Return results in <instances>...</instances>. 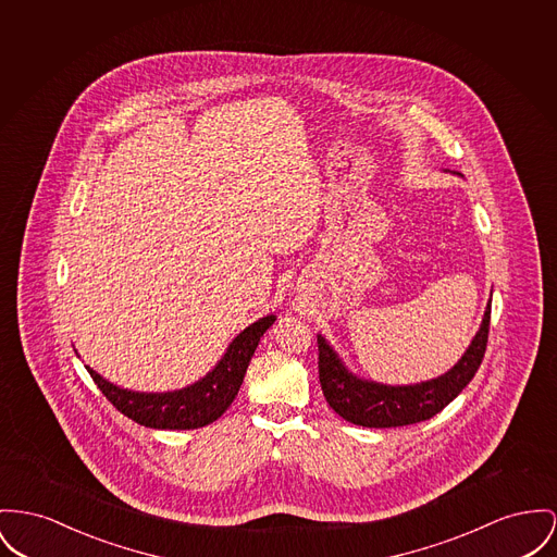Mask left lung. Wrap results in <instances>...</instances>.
<instances>
[{"label":"left lung","mask_w":557,"mask_h":557,"mask_svg":"<svg viewBox=\"0 0 557 557\" xmlns=\"http://www.w3.org/2000/svg\"><path fill=\"white\" fill-rule=\"evenodd\" d=\"M487 332L490 304L483 312L480 332L451 370L445 371L440 377L406 386L380 384L355 375L342 363L327 339L323 335H317L319 380L323 395L337 416L368 429H391L429 420L440 413L449 401H454L473 380L485 355Z\"/></svg>","instance_id":"left-lung-1"}]
</instances>
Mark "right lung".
<instances>
[{
    "label": "right lung",
    "mask_w": 557,
    "mask_h": 557,
    "mask_svg": "<svg viewBox=\"0 0 557 557\" xmlns=\"http://www.w3.org/2000/svg\"><path fill=\"white\" fill-rule=\"evenodd\" d=\"M274 321L276 317L268 314L253 325H249L247 330H243L230 342L222 361L205 377L182 391L137 393L115 386L88 366L86 370L113 408L135 420L137 424L169 431L200 429L215 422L223 411L230 408V404L238 395V388L260 344L261 335L272 327Z\"/></svg>",
    "instance_id": "add662e5"
}]
</instances>
